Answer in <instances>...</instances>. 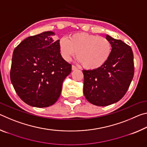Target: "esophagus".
Here are the masks:
<instances>
[{"label":"esophagus","mask_w":147,"mask_h":147,"mask_svg":"<svg viewBox=\"0 0 147 147\" xmlns=\"http://www.w3.org/2000/svg\"><path fill=\"white\" fill-rule=\"evenodd\" d=\"M77 69H78V67H76L75 65H72V70L75 71V70H77Z\"/></svg>","instance_id":"esophagus-1"}]
</instances>
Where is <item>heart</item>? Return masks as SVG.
Instances as JSON below:
<instances>
[{
    "label": "heart",
    "instance_id": "b5f03b06",
    "mask_svg": "<svg viewBox=\"0 0 147 147\" xmlns=\"http://www.w3.org/2000/svg\"><path fill=\"white\" fill-rule=\"evenodd\" d=\"M59 47L65 60L70 61L76 54L78 62L90 70L102 66L111 53V44L108 39L86 32L73 34L69 39L61 38Z\"/></svg>",
    "mask_w": 147,
    "mask_h": 147
}]
</instances>
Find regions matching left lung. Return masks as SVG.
Returning a JSON list of instances; mask_svg holds the SVG:
<instances>
[{
  "label": "left lung",
  "mask_w": 147,
  "mask_h": 147,
  "mask_svg": "<svg viewBox=\"0 0 147 147\" xmlns=\"http://www.w3.org/2000/svg\"><path fill=\"white\" fill-rule=\"evenodd\" d=\"M111 44V53L105 63L93 70H83L84 94L89 102L98 106L115 103L128 91L134 74L131 47L106 35Z\"/></svg>",
  "instance_id": "8db88e82"
}]
</instances>
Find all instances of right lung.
Masks as SVG:
<instances>
[{
  "mask_svg": "<svg viewBox=\"0 0 147 147\" xmlns=\"http://www.w3.org/2000/svg\"><path fill=\"white\" fill-rule=\"evenodd\" d=\"M51 31L30 36L14 49L10 80L22 100L37 108H46L58 100L62 84L71 72V65L62 58L59 41Z\"/></svg>",
  "mask_w": 147,
  "mask_h": 147,
  "instance_id": "1",
  "label": "right lung"
}]
</instances>
